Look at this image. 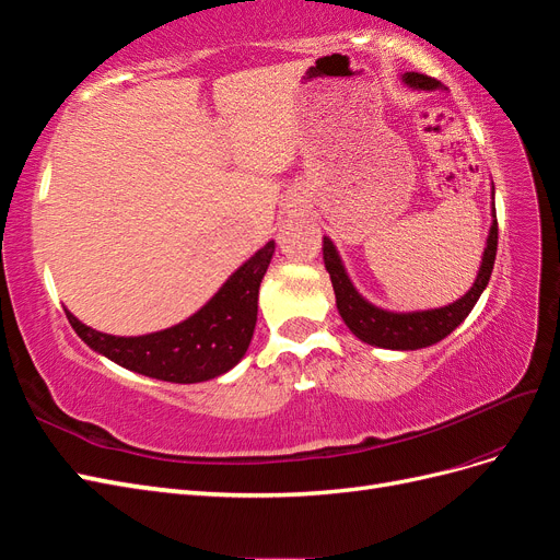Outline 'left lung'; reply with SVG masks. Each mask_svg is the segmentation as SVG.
Returning <instances> with one entry per match:
<instances>
[{
	"label": "left lung",
	"mask_w": 560,
	"mask_h": 560,
	"mask_svg": "<svg viewBox=\"0 0 560 560\" xmlns=\"http://www.w3.org/2000/svg\"><path fill=\"white\" fill-rule=\"evenodd\" d=\"M401 81L411 91H439L442 83L436 79H430L418 72H406L401 74ZM490 196L495 198V186L490 189ZM493 222H490V231L483 247L481 266L474 284L469 290L455 299L448 306L442 308H430V311H409V313H397L387 311L381 306H374L369 299H364L358 287L352 284L348 270L343 266L341 254H338L331 238L325 235V245H322V254H325V266L331 278V287L336 294V308L341 313L348 329L360 338V341L385 348V350H418L428 348L446 338L455 327H460V322L477 306L479 296L488 287L490 273H493L495 264V252H498V219H495V202L493 208Z\"/></svg>",
	"instance_id": "1"
}]
</instances>
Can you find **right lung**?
Here are the masks:
<instances>
[{
    "mask_svg": "<svg viewBox=\"0 0 560 560\" xmlns=\"http://www.w3.org/2000/svg\"><path fill=\"white\" fill-rule=\"evenodd\" d=\"M273 252L276 243L268 241L229 276L206 306L154 334L112 336L83 325L67 308L65 313L83 343L135 374L167 383L210 381L245 358L257 325L259 287Z\"/></svg>",
    "mask_w": 560,
    "mask_h": 560,
    "instance_id": "right-lung-1",
    "label": "right lung"
}]
</instances>
